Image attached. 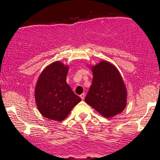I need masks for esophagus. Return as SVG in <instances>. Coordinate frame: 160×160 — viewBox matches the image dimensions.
<instances>
[{
  "label": "esophagus",
  "instance_id": "34e87169",
  "mask_svg": "<svg viewBox=\"0 0 160 160\" xmlns=\"http://www.w3.org/2000/svg\"><path fill=\"white\" fill-rule=\"evenodd\" d=\"M80 97L81 98L82 100H84V98H85V94H84V93H82V94L80 95Z\"/></svg>",
  "mask_w": 160,
  "mask_h": 160
}]
</instances>
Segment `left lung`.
Masks as SVG:
<instances>
[{
    "mask_svg": "<svg viewBox=\"0 0 160 160\" xmlns=\"http://www.w3.org/2000/svg\"><path fill=\"white\" fill-rule=\"evenodd\" d=\"M91 69L92 82L85 102L104 117L120 113L126 106L127 91L119 71L107 61L100 62Z\"/></svg>",
    "mask_w": 160,
    "mask_h": 160,
    "instance_id": "obj_1",
    "label": "left lung"
}]
</instances>
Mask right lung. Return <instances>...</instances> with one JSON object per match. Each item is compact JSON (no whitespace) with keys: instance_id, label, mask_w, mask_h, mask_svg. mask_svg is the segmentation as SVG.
Masks as SVG:
<instances>
[{"instance_id":"add662e5","label":"right lung","mask_w":160,"mask_h":160,"mask_svg":"<svg viewBox=\"0 0 160 160\" xmlns=\"http://www.w3.org/2000/svg\"><path fill=\"white\" fill-rule=\"evenodd\" d=\"M68 69L61 62H54L38 78L34 97L38 111L46 118L62 121L81 101L66 82Z\"/></svg>"}]
</instances>
